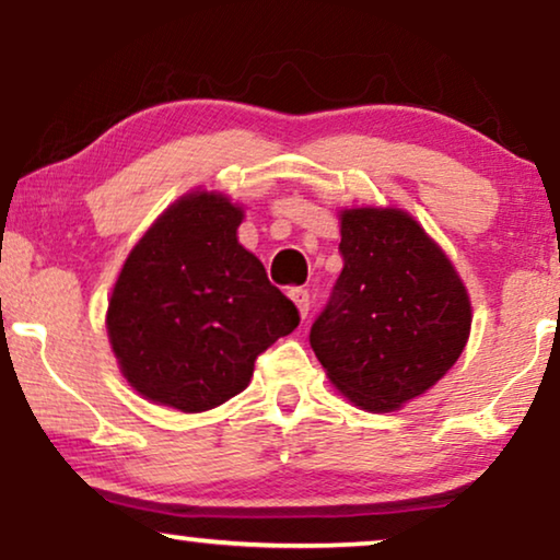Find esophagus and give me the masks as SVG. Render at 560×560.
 <instances>
[{"mask_svg": "<svg viewBox=\"0 0 560 560\" xmlns=\"http://www.w3.org/2000/svg\"><path fill=\"white\" fill-rule=\"evenodd\" d=\"M289 296H292V302L296 304V310H300L302 317L310 315V292L302 287H292L289 289Z\"/></svg>", "mask_w": 560, "mask_h": 560, "instance_id": "34e87169", "label": "esophagus"}]
</instances>
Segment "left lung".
<instances>
[{"label": "left lung", "mask_w": 560, "mask_h": 560, "mask_svg": "<svg viewBox=\"0 0 560 560\" xmlns=\"http://www.w3.org/2000/svg\"><path fill=\"white\" fill-rule=\"evenodd\" d=\"M342 271L310 330L330 382L369 412L397 409L445 376L471 330L458 273L399 210H346Z\"/></svg>", "instance_id": "1"}]
</instances>
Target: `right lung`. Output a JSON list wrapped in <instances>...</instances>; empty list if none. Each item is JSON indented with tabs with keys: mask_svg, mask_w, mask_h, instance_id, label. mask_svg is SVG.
Here are the masks:
<instances>
[{
	"mask_svg": "<svg viewBox=\"0 0 560 560\" xmlns=\"http://www.w3.org/2000/svg\"><path fill=\"white\" fill-rule=\"evenodd\" d=\"M241 207L189 194L155 220L112 292L107 332L145 399L205 412L241 394L256 358L300 325V310L237 243Z\"/></svg>",
	"mask_w": 560,
	"mask_h": 560,
	"instance_id": "obj_1",
	"label": "right lung"
}]
</instances>
